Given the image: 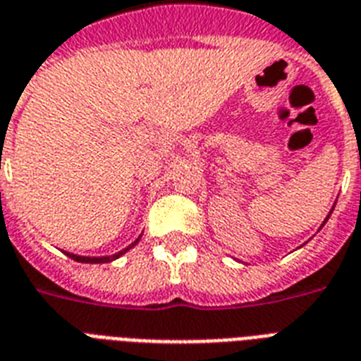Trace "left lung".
I'll use <instances>...</instances> for the list:
<instances>
[{
    "mask_svg": "<svg viewBox=\"0 0 361 361\" xmlns=\"http://www.w3.org/2000/svg\"><path fill=\"white\" fill-rule=\"evenodd\" d=\"M328 217H330V215H328ZM328 217H326V221H328ZM326 221H324V223H326Z\"/></svg>",
    "mask_w": 361,
    "mask_h": 361,
    "instance_id": "8db88e82",
    "label": "left lung"
}]
</instances>
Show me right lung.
Instances as JSON below:
<instances>
[{
	"label": "right lung",
	"instance_id": "obj_1",
	"mask_svg": "<svg viewBox=\"0 0 361 361\" xmlns=\"http://www.w3.org/2000/svg\"><path fill=\"white\" fill-rule=\"evenodd\" d=\"M136 243H138V240H136L135 243H133V245L125 247L123 251H120V252H116V255H112V257H78V255H73V252H67V255H69V257L73 258V260H76V262H86V264H104V262H112V260H116V258H118V257H121V255H123V252L129 251L130 247H135Z\"/></svg>",
	"mask_w": 361,
	"mask_h": 361
}]
</instances>
